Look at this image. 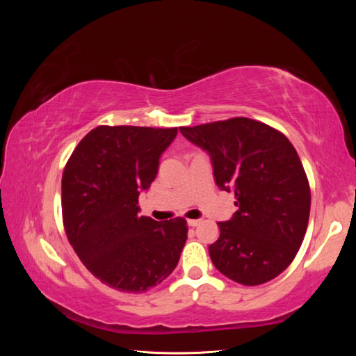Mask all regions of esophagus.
I'll list each match as a JSON object with an SVG mask.
<instances>
[{"mask_svg": "<svg viewBox=\"0 0 356 356\" xmlns=\"http://www.w3.org/2000/svg\"><path fill=\"white\" fill-rule=\"evenodd\" d=\"M187 224L190 225V227H196V225L200 224V220H188Z\"/></svg>", "mask_w": 356, "mask_h": 356, "instance_id": "esophagus-1", "label": "esophagus"}]
</instances>
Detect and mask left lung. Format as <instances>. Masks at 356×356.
Segmentation results:
<instances>
[{"label": "left lung", "mask_w": 356, "mask_h": 356, "mask_svg": "<svg viewBox=\"0 0 356 356\" xmlns=\"http://www.w3.org/2000/svg\"><path fill=\"white\" fill-rule=\"evenodd\" d=\"M179 132L209 154L215 182L234 193L239 208L218 222L213 266L242 285L272 281L294 260L309 222L310 187L296 148L282 132L246 117Z\"/></svg>", "instance_id": "left-lung-1"}]
</instances>
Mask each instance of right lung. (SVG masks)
Segmentation results:
<instances>
[{"label":"right lung","instance_id":"obj_1","mask_svg":"<svg viewBox=\"0 0 356 356\" xmlns=\"http://www.w3.org/2000/svg\"><path fill=\"white\" fill-rule=\"evenodd\" d=\"M177 127L98 126L75 147L62 175V218L88 270L123 293H144L174 272L187 241V221L139 217L160 156Z\"/></svg>","mask_w":356,"mask_h":356}]
</instances>
